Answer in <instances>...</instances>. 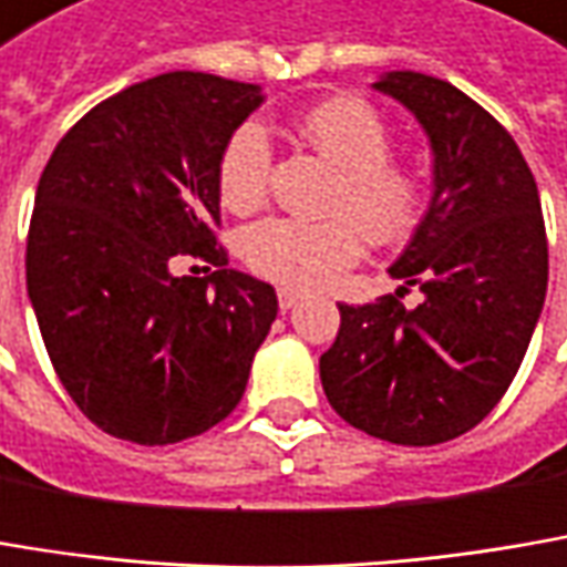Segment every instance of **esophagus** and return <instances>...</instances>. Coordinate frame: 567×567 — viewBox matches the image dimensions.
<instances>
[{
    "instance_id": "1",
    "label": "esophagus",
    "mask_w": 567,
    "mask_h": 567,
    "mask_svg": "<svg viewBox=\"0 0 567 567\" xmlns=\"http://www.w3.org/2000/svg\"><path fill=\"white\" fill-rule=\"evenodd\" d=\"M277 303L287 312V309H293V306L300 303V293H297V290H280V293H277Z\"/></svg>"
}]
</instances>
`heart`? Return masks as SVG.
I'll list each match as a JSON object with an SVG mask.
<instances>
[{
    "mask_svg": "<svg viewBox=\"0 0 567 567\" xmlns=\"http://www.w3.org/2000/svg\"><path fill=\"white\" fill-rule=\"evenodd\" d=\"M309 147L336 167L339 183L329 193V209L344 213L371 241H400L423 213V183L413 171L390 161L393 132L371 102L336 96L319 102L300 118ZM270 181V142L258 122L231 132L219 157V196L231 213L261 206ZM361 238L344 219L300 223L261 219L241 235V258L261 277L312 290L358 261Z\"/></svg>",
    "mask_w": 567,
    "mask_h": 567,
    "instance_id": "b5f03b06",
    "label": "heart"
}]
</instances>
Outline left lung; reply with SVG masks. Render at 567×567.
<instances>
[{
    "label": "left lung",
    "instance_id": "1",
    "mask_svg": "<svg viewBox=\"0 0 567 567\" xmlns=\"http://www.w3.org/2000/svg\"><path fill=\"white\" fill-rule=\"evenodd\" d=\"M425 132L432 196L378 303L339 306L319 358L332 410L393 445H439L481 423L513 384L548 287L539 189L504 125L445 80L390 70L371 83ZM410 286L424 300L399 303Z\"/></svg>",
    "mask_w": 567,
    "mask_h": 567
}]
</instances>
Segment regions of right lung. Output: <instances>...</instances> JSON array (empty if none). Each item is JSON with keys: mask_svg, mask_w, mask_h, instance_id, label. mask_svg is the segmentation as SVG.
<instances>
[{"mask_svg": "<svg viewBox=\"0 0 567 567\" xmlns=\"http://www.w3.org/2000/svg\"><path fill=\"white\" fill-rule=\"evenodd\" d=\"M258 83L161 73L90 109L54 147L28 228V300L51 364L102 432L174 445L238 406L277 293L225 267L219 157ZM217 264L177 278L169 261Z\"/></svg>", "mask_w": 567, "mask_h": 567, "instance_id": "right-lung-1", "label": "right lung"}]
</instances>
